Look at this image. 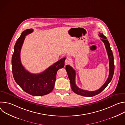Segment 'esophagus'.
Here are the masks:
<instances>
[{"label":"esophagus","instance_id":"esophagus-1","mask_svg":"<svg viewBox=\"0 0 125 125\" xmlns=\"http://www.w3.org/2000/svg\"><path fill=\"white\" fill-rule=\"evenodd\" d=\"M69 63H70V60L68 58H66L65 61V65H67L69 64Z\"/></svg>","mask_w":125,"mask_h":125}]
</instances>
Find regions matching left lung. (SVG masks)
Returning a JSON list of instances; mask_svg holds the SVG:
<instances>
[{
  "instance_id": "left-lung-1",
  "label": "left lung",
  "mask_w": 125,
  "mask_h": 125,
  "mask_svg": "<svg viewBox=\"0 0 125 125\" xmlns=\"http://www.w3.org/2000/svg\"><path fill=\"white\" fill-rule=\"evenodd\" d=\"M99 36L101 38V40L103 42L104 45L105 46V48L107 51V53L109 58V74L107 80H106L104 84L98 90L90 92L88 91L83 90L82 89L79 88L75 83V77H76V72L75 70L73 69V68L70 66L69 65H67L66 66V70L68 76V78L70 81L72 91L76 94L83 96H94L96 95L99 94H100L101 92H102L104 89L108 85L109 83L112 80V79L113 76L114 72V57L113 55L112 51L110 48V45L109 42L107 40L106 37L102 33L99 32Z\"/></svg>"
}]
</instances>
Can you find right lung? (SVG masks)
Instances as JSON below:
<instances>
[{
	"label": "right lung",
	"mask_w": 125,
	"mask_h": 125,
	"mask_svg": "<svg viewBox=\"0 0 125 125\" xmlns=\"http://www.w3.org/2000/svg\"><path fill=\"white\" fill-rule=\"evenodd\" d=\"M33 31L32 29L23 31L15 43L12 57V73L15 82L24 91L31 95L40 96L52 91L57 71L64 67L66 58L59 60L40 74H34L28 72L21 63L20 52L25 36Z\"/></svg>",
	"instance_id": "add662e5"
}]
</instances>
